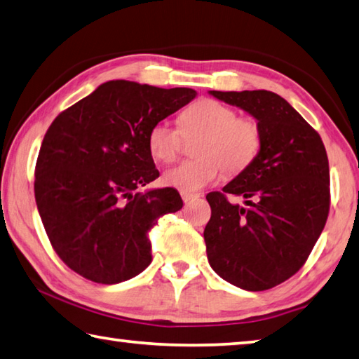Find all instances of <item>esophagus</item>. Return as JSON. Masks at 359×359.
Here are the masks:
<instances>
[{
  "mask_svg": "<svg viewBox=\"0 0 359 359\" xmlns=\"http://www.w3.org/2000/svg\"><path fill=\"white\" fill-rule=\"evenodd\" d=\"M199 194H193V193H182V199H184V202H190V201H194L198 199Z\"/></svg>",
  "mask_w": 359,
  "mask_h": 359,
  "instance_id": "obj_1",
  "label": "esophagus"
}]
</instances>
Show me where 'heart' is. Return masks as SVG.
<instances>
[{
	"mask_svg": "<svg viewBox=\"0 0 359 359\" xmlns=\"http://www.w3.org/2000/svg\"><path fill=\"white\" fill-rule=\"evenodd\" d=\"M184 136L193 138L198 158L182 161L163 174V184L184 193H196L218 179L221 168L227 175L243 172L262 147V132L256 121L238 117L236 109L213 99H202L179 117V128L168 121L155 122L147 133L152 157L169 163L177 157Z\"/></svg>",
	"mask_w": 359,
	"mask_h": 359,
	"instance_id": "1",
	"label": "heart"
}]
</instances>
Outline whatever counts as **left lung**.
<instances>
[{"mask_svg":"<svg viewBox=\"0 0 359 359\" xmlns=\"http://www.w3.org/2000/svg\"><path fill=\"white\" fill-rule=\"evenodd\" d=\"M208 94L251 114L262 132L252 165L223 191L207 194L208 264L240 289H271L302 269L327 223V151L320 135L281 95L270 90ZM227 194L245 197V205H231Z\"/></svg>","mask_w":359,"mask_h":359,"instance_id":"left-lung-1","label":"left lung"}]
</instances>
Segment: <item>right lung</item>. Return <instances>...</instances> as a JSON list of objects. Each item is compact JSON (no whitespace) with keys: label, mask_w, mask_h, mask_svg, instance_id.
<instances>
[{"label":"right lung","mask_w":359,"mask_h":359,"mask_svg":"<svg viewBox=\"0 0 359 359\" xmlns=\"http://www.w3.org/2000/svg\"><path fill=\"white\" fill-rule=\"evenodd\" d=\"M194 97L190 88L113 80L51 122L36 163L34 196L50 243L70 270L117 284L152 262L149 231L184 202L174 188L135 191L160 175L147 133Z\"/></svg>","instance_id":"right-lung-1"}]
</instances>
